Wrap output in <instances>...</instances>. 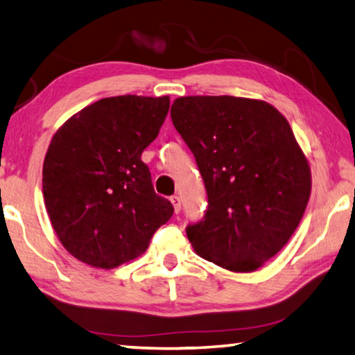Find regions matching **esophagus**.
Returning <instances> with one entry per match:
<instances>
[{"instance_id": "obj_1", "label": "esophagus", "mask_w": 355, "mask_h": 355, "mask_svg": "<svg viewBox=\"0 0 355 355\" xmlns=\"http://www.w3.org/2000/svg\"><path fill=\"white\" fill-rule=\"evenodd\" d=\"M171 205H173V207H174V212H181V198H179L178 195H174V196H171Z\"/></svg>"}]
</instances>
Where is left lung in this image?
Returning <instances> with one entry per match:
<instances>
[{"instance_id":"obj_1","label":"left lung","mask_w":355,"mask_h":355,"mask_svg":"<svg viewBox=\"0 0 355 355\" xmlns=\"http://www.w3.org/2000/svg\"><path fill=\"white\" fill-rule=\"evenodd\" d=\"M171 119L207 191L205 218L187 226L191 247L226 270L259 269L291 239L310 198L291 125L270 103L232 96L178 97Z\"/></svg>"}]
</instances>
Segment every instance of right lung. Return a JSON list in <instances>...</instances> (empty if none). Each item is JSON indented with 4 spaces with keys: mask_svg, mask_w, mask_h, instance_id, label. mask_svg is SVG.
I'll return each instance as SVG.
<instances>
[{
    "mask_svg": "<svg viewBox=\"0 0 355 355\" xmlns=\"http://www.w3.org/2000/svg\"><path fill=\"white\" fill-rule=\"evenodd\" d=\"M170 97L101 98L51 138L42 170L46 212L81 263L114 269L146 252L174 209L154 191L141 154L159 135Z\"/></svg>",
    "mask_w": 355,
    "mask_h": 355,
    "instance_id": "right-lung-1",
    "label": "right lung"
}]
</instances>
